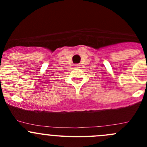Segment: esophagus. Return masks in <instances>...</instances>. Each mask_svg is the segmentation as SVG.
<instances>
[{"label": "esophagus", "instance_id": "1", "mask_svg": "<svg viewBox=\"0 0 147 147\" xmlns=\"http://www.w3.org/2000/svg\"><path fill=\"white\" fill-rule=\"evenodd\" d=\"M74 66H75V67H79L80 65L79 64H75V65H74Z\"/></svg>", "mask_w": 147, "mask_h": 147}]
</instances>
